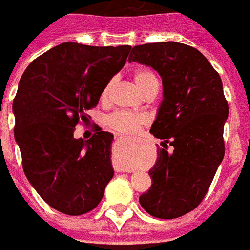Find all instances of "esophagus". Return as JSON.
<instances>
[{
  "instance_id": "obj_1",
  "label": "esophagus",
  "mask_w": 250,
  "mask_h": 250,
  "mask_svg": "<svg viewBox=\"0 0 250 250\" xmlns=\"http://www.w3.org/2000/svg\"><path fill=\"white\" fill-rule=\"evenodd\" d=\"M115 171L116 172H130V171H125V168H122L120 166H115Z\"/></svg>"
}]
</instances>
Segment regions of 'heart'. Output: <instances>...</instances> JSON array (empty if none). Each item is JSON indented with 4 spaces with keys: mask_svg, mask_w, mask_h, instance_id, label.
<instances>
[{
    "mask_svg": "<svg viewBox=\"0 0 250 250\" xmlns=\"http://www.w3.org/2000/svg\"><path fill=\"white\" fill-rule=\"evenodd\" d=\"M134 81L135 84L139 87L142 92L146 91L151 84L158 82V79L153 75V73H151L148 70H144V68H139V70L135 71ZM111 83H107L106 87L103 88V91H102V98L103 99L108 95ZM144 122H146V116L144 115L135 114V112H127V111H115L114 114H111L107 118V125H110L112 130L118 131V132H131Z\"/></svg>",
    "mask_w": 250,
    "mask_h": 250,
    "instance_id": "b5f03b06",
    "label": "heart"
}]
</instances>
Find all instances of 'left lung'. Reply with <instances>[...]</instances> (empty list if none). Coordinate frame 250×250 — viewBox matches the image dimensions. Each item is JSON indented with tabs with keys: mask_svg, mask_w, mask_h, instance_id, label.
<instances>
[{
	"mask_svg": "<svg viewBox=\"0 0 250 250\" xmlns=\"http://www.w3.org/2000/svg\"><path fill=\"white\" fill-rule=\"evenodd\" d=\"M128 61L156 70L163 83L162 103L149 130L163 139V148L158 147L148 171L152 184L139 203L153 217L176 219L200 204L223 162L229 114L223 82L199 50L179 42L134 46Z\"/></svg>",
	"mask_w": 250,
	"mask_h": 250,
	"instance_id": "obj_1",
	"label": "left lung"
}]
</instances>
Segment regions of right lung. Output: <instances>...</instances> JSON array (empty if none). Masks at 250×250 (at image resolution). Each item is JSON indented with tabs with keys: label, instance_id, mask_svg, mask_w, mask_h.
Returning a JSON list of instances; mask_svg holds the SVG:
<instances>
[{
	"label": "right lung",
	"instance_id": "obj_1",
	"mask_svg": "<svg viewBox=\"0 0 250 250\" xmlns=\"http://www.w3.org/2000/svg\"><path fill=\"white\" fill-rule=\"evenodd\" d=\"M130 50L64 42L34 59L20 79L13 114L23 172L38 195L62 213L94 209L114 176V135L97 127L88 140L75 139L74 130L123 68Z\"/></svg>",
	"mask_w": 250,
	"mask_h": 250
}]
</instances>
